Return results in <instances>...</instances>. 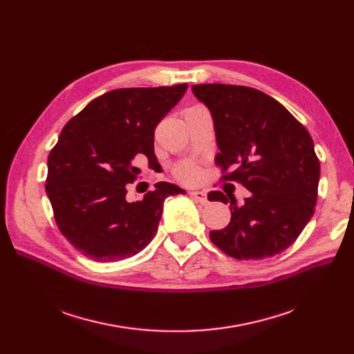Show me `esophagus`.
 Here are the masks:
<instances>
[{"label": "esophagus", "mask_w": 354, "mask_h": 354, "mask_svg": "<svg viewBox=\"0 0 354 354\" xmlns=\"http://www.w3.org/2000/svg\"><path fill=\"white\" fill-rule=\"evenodd\" d=\"M189 195H191L196 202L202 203V205H207V203H208V196H207V194L203 192V191H192V192H189Z\"/></svg>", "instance_id": "1"}]
</instances>
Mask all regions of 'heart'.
<instances>
[{
	"mask_svg": "<svg viewBox=\"0 0 354 354\" xmlns=\"http://www.w3.org/2000/svg\"><path fill=\"white\" fill-rule=\"evenodd\" d=\"M175 175L185 182H195L198 179V169L189 162H183L175 166Z\"/></svg>",
	"mask_w": 354,
	"mask_h": 354,
	"instance_id": "heart-1",
	"label": "heart"
}]
</instances>
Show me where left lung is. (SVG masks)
Returning <instances> with one entry per match:
<instances>
[{
    "label": "left lung",
    "instance_id": "obj_1",
    "mask_svg": "<svg viewBox=\"0 0 354 354\" xmlns=\"http://www.w3.org/2000/svg\"><path fill=\"white\" fill-rule=\"evenodd\" d=\"M192 91L211 110L221 180H235L250 191L243 207H236L234 195L208 194L209 201L231 202L230 224L211 231V241L236 259L283 252L299 238L317 202L320 160L308 130L257 88L215 83L194 84Z\"/></svg>",
    "mask_w": 354,
    "mask_h": 354
}]
</instances>
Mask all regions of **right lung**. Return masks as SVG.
<instances>
[{"mask_svg":"<svg viewBox=\"0 0 354 354\" xmlns=\"http://www.w3.org/2000/svg\"><path fill=\"white\" fill-rule=\"evenodd\" d=\"M187 88L182 83L111 90L63 127L47 159L46 192L60 232L87 258L133 257L153 239L165 199L185 194L158 182L142 201L126 199L139 178L138 158H155V129Z\"/></svg>","mask_w":354,"mask_h":354,"instance_id":"1","label":"right lung"}]
</instances>
